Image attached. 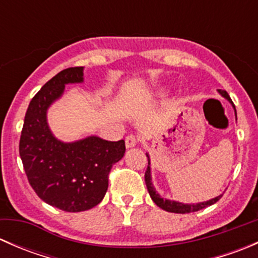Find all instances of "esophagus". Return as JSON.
Masks as SVG:
<instances>
[{
    "instance_id": "obj_1",
    "label": "esophagus",
    "mask_w": 258,
    "mask_h": 258,
    "mask_svg": "<svg viewBox=\"0 0 258 258\" xmlns=\"http://www.w3.org/2000/svg\"><path fill=\"white\" fill-rule=\"evenodd\" d=\"M124 142H126L127 148H131V147H135V146L137 145L139 140H137V137L135 136V135H128V136L124 139Z\"/></svg>"
}]
</instances>
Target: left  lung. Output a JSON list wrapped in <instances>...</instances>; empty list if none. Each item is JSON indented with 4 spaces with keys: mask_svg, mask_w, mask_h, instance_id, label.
Wrapping results in <instances>:
<instances>
[{
    "mask_svg": "<svg viewBox=\"0 0 258 258\" xmlns=\"http://www.w3.org/2000/svg\"><path fill=\"white\" fill-rule=\"evenodd\" d=\"M220 93L223 96V97L227 98V100L230 101L231 103H232L233 107H235V105H233L232 100H231V97H230V96H228V93L226 92V91H221L220 90ZM147 157H148V155H147ZM145 181H146V186H147V189H148V194H150L151 199L153 200V202H155V204L157 205L158 207H161V209H162V210L167 211V212H175V213L196 212V211H200V210L205 209V207L211 206V205L216 204V202H217L218 200H220L221 197H222V195H221V196L216 197V199H212V200H210V201L202 202V204H197V205H183V204H179V202H175V201H170V200L161 199L160 195L156 194L155 188H153V186H152V182H151L150 160H148L147 170H146V172H145Z\"/></svg>",
    "mask_w": 258,
    "mask_h": 258,
    "instance_id": "1",
    "label": "left lung"
}]
</instances>
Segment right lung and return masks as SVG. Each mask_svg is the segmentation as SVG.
<instances>
[{
  "label": "right lung",
  "instance_id": "obj_1",
  "mask_svg": "<svg viewBox=\"0 0 258 258\" xmlns=\"http://www.w3.org/2000/svg\"><path fill=\"white\" fill-rule=\"evenodd\" d=\"M82 67H70L52 77L28 105L20 139V156L33 191L42 201L66 212L97 206L105 197L111 168L124 155L123 140L88 137L63 144L52 136L46 111L66 83L82 82Z\"/></svg>",
  "mask_w": 258,
  "mask_h": 258
}]
</instances>
